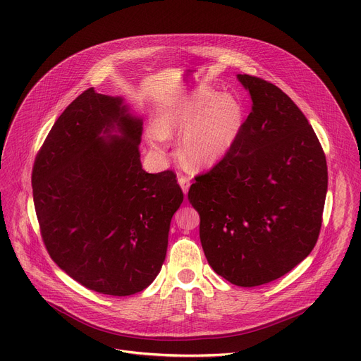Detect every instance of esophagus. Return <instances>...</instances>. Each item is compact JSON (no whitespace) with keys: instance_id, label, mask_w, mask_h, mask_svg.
Segmentation results:
<instances>
[{"instance_id":"34e87169","label":"esophagus","mask_w":361,"mask_h":361,"mask_svg":"<svg viewBox=\"0 0 361 361\" xmlns=\"http://www.w3.org/2000/svg\"><path fill=\"white\" fill-rule=\"evenodd\" d=\"M178 184H180V187H181V190L184 192V195H187V193H188V188H190V180H188V178L184 177V176H180V177H178Z\"/></svg>"}]
</instances>
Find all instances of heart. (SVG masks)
I'll return each mask as SVG.
<instances>
[{
  "mask_svg": "<svg viewBox=\"0 0 361 361\" xmlns=\"http://www.w3.org/2000/svg\"><path fill=\"white\" fill-rule=\"evenodd\" d=\"M244 126L241 104L212 87L200 86L169 101L158 114L155 124L146 127L145 137L157 149L166 147V139L181 135L178 154L193 168H211L225 158Z\"/></svg>",
  "mask_w": 361,
  "mask_h": 361,
  "instance_id": "obj_1",
  "label": "heart"
}]
</instances>
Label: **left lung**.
I'll use <instances>...</instances> for the list:
<instances>
[{
  "instance_id": "obj_1",
  "label": "left lung",
  "mask_w": 361,
  "mask_h": 361,
  "mask_svg": "<svg viewBox=\"0 0 361 361\" xmlns=\"http://www.w3.org/2000/svg\"><path fill=\"white\" fill-rule=\"evenodd\" d=\"M252 112L228 154L196 177L188 200L212 269L238 287L275 281L317 241L328 190L326 158L298 106L275 85L237 74Z\"/></svg>"
}]
</instances>
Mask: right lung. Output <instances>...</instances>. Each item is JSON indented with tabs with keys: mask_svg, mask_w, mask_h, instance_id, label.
Segmentation results:
<instances>
[{
	"mask_svg": "<svg viewBox=\"0 0 361 361\" xmlns=\"http://www.w3.org/2000/svg\"><path fill=\"white\" fill-rule=\"evenodd\" d=\"M142 126L123 98L90 87L55 121L33 164L35 211L51 259L101 294L150 286L184 199L173 171L142 168Z\"/></svg>",
	"mask_w": 361,
	"mask_h": 361,
	"instance_id": "right-lung-1",
	"label": "right lung"
}]
</instances>
